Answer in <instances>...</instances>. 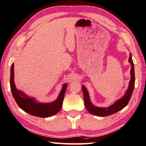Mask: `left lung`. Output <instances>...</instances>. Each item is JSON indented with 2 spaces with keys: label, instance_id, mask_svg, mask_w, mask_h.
I'll return each instance as SVG.
<instances>
[{
  "label": "left lung",
  "instance_id": "8db88e82",
  "mask_svg": "<svg viewBox=\"0 0 146 146\" xmlns=\"http://www.w3.org/2000/svg\"><path fill=\"white\" fill-rule=\"evenodd\" d=\"M128 61L131 64V70H130V75H131V79L129 83V86H128V89L125 93V96L120 99L116 101L113 105L108 108H99L94 106L90 101L89 95H88V91L87 88H85L84 85L82 86V90L84 93V103L86 107L87 110L88 112L92 115L104 117L106 116H109L115 113L118 111H120L121 110L126 106L129 102L130 99L132 96L133 91L135 87V72H134V65L132 59V55L130 54V57Z\"/></svg>",
  "mask_w": 146,
  "mask_h": 146
}]
</instances>
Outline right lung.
Listing matches in <instances>:
<instances>
[{
	"label": "right lung",
	"mask_w": 146,
	"mask_h": 146,
	"mask_svg": "<svg viewBox=\"0 0 146 146\" xmlns=\"http://www.w3.org/2000/svg\"><path fill=\"white\" fill-rule=\"evenodd\" d=\"M67 85L68 84H64L62 85L61 92L55 101L50 103L37 102L35 99L29 98L21 91L16 89L14 82V63L11 65L10 86L13 98L18 106L31 115L41 117V118H47L56 115L57 113L59 112L62 108V101H63Z\"/></svg>",
	"instance_id": "right-lung-1"
}]
</instances>
